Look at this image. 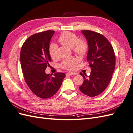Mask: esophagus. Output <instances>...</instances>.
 Instances as JSON below:
<instances>
[{"instance_id": "obj_1", "label": "esophagus", "mask_w": 133, "mask_h": 133, "mask_svg": "<svg viewBox=\"0 0 133 133\" xmlns=\"http://www.w3.org/2000/svg\"><path fill=\"white\" fill-rule=\"evenodd\" d=\"M67 75H69V76H72V75H76V73H75V72H69L67 74Z\"/></svg>"}]
</instances>
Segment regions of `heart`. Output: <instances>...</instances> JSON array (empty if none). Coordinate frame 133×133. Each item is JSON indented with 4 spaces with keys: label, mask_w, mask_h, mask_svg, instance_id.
Listing matches in <instances>:
<instances>
[{
    "label": "heart",
    "mask_w": 133,
    "mask_h": 133,
    "mask_svg": "<svg viewBox=\"0 0 133 133\" xmlns=\"http://www.w3.org/2000/svg\"><path fill=\"white\" fill-rule=\"evenodd\" d=\"M59 42L67 47L72 48L74 52L80 56L85 55L88 50V45L86 42L83 40H77L75 34L65 31L61 34L58 38ZM58 46L56 44H51L49 46V52L52 58H55L57 55ZM77 59L71 58L64 60L61 64V67L66 70H72L75 69Z\"/></svg>",
    "instance_id": "b5f03b06"
}]
</instances>
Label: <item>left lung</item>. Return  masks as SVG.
<instances>
[{
	"instance_id": "1",
	"label": "left lung",
	"mask_w": 133,
	"mask_h": 133,
	"mask_svg": "<svg viewBox=\"0 0 133 133\" xmlns=\"http://www.w3.org/2000/svg\"><path fill=\"white\" fill-rule=\"evenodd\" d=\"M88 44L87 61L91 71L88 76L82 73L84 82L80 90L89 97L101 94L110 83L115 67V55L111 43L102 34L90 30H82Z\"/></svg>"
}]
</instances>
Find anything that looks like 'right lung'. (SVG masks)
<instances>
[{"label":"right lung","instance_id":"right-lung-1","mask_svg":"<svg viewBox=\"0 0 133 133\" xmlns=\"http://www.w3.org/2000/svg\"><path fill=\"white\" fill-rule=\"evenodd\" d=\"M54 32L48 30L30 36L23 44L20 53L26 83L34 94L43 99L54 96L65 77L62 72L56 73L52 76V74H46L45 72L51 61L49 43Z\"/></svg>","mask_w":133,"mask_h":133}]
</instances>
